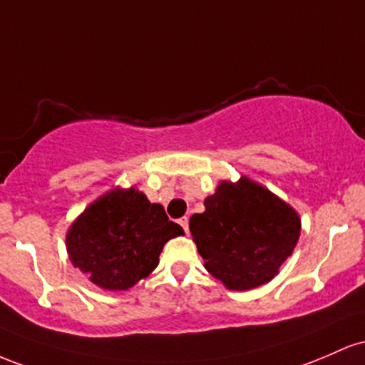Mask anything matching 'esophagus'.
I'll list each match as a JSON object with an SVG mask.
<instances>
[{
  "instance_id": "obj_1",
  "label": "esophagus",
  "mask_w": 365,
  "mask_h": 365,
  "mask_svg": "<svg viewBox=\"0 0 365 365\" xmlns=\"http://www.w3.org/2000/svg\"><path fill=\"white\" fill-rule=\"evenodd\" d=\"M179 224H181L184 231H190V219H187V217H181V219H179Z\"/></svg>"
}]
</instances>
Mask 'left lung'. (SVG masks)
I'll use <instances>...</instances> for the list:
<instances>
[{
  "instance_id": "left-lung-1",
  "label": "left lung",
  "mask_w": 365,
  "mask_h": 365,
  "mask_svg": "<svg viewBox=\"0 0 365 365\" xmlns=\"http://www.w3.org/2000/svg\"><path fill=\"white\" fill-rule=\"evenodd\" d=\"M203 205V214L191 215L190 231L205 269L235 292L272 281L300 237L292 205L247 175L220 181Z\"/></svg>"
}]
</instances>
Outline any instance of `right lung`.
I'll return each mask as SVG.
<instances>
[{
	"mask_svg": "<svg viewBox=\"0 0 365 365\" xmlns=\"http://www.w3.org/2000/svg\"><path fill=\"white\" fill-rule=\"evenodd\" d=\"M182 235L160 203L134 186L113 187L73 220L65 245L73 267L93 284L125 292L155 271L163 245Z\"/></svg>",
	"mask_w": 365,
	"mask_h": 365,
	"instance_id": "right-lung-1",
	"label": "right lung"
}]
</instances>
